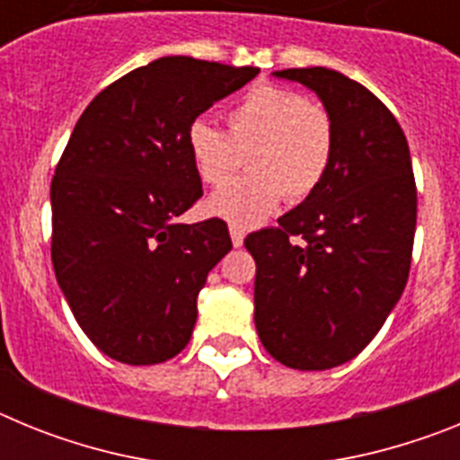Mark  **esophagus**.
<instances>
[{
    "label": "esophagus",
    "mask_w": 460,
    "mask_h": 460,
    "mask_svg": "<svg viewBox=\"0 0 460 460\" xmlns=\"http://www.w3.org/2000/svg\"><path fill=\"white\" fill-rule=\"evenodd\" d=\"M243 237H246V233H243L242 226H230V239H233L234 249L243 246Z\"/></svg>",
    "instance_id": "obj_1"
}]
</instances>
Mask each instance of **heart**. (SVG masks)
I'll return each instance as SVG.
<instances>
[{"instance_id":"b5f03b06","label":"heart","mask_w":460,"mask_h":460,"mask_svg":"<svg viewBox=\"0 0 460 460\" xmlns=\"http://www.w3.org/2000/svg\"><path fill=\"white\" fill-rule=\"evenodd\" d=\"M186 145L198 177L211 186L222 184L247 154L250 172L221 186L207 211L249 227L283 198L295 205L318 190L334 158L336 128L318 101L279 84H255L227 112V131L195 119Z\"/></svg>"}]
</instances>
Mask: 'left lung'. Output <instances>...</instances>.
Here are the masks:
<instances>
[{
  "label": "left lung",
  "mask_w": 460,
  "mask_h": 460,
  "mask_svg": "<svg viewBox=\"0 0 460 460\" xmlns=\"http://www.w3.org/2000/svg\"><path fill=\"white\" fill-rule=\"evenodd\" d=\"M274 75L318 93L336 147L315 193L243 239L258 267L255 329L276 361L324 371L359 355L403 295L417 186L403 128L364 84L323 66Z\"/></svg>",
  "instance_id": "8db88e82"
}]
</instances>
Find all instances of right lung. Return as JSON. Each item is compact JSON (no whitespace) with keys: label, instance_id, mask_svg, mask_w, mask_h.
I'll return each mask as SVG.
<instances>
[{"label":"right lung","instance_id":"1","mask_svg":"<svg viewBox=\"0 0 460 460\" xmlns=\"http://www.w3.org/2000/svg\"><path fill=\"white\" fill-rule=\"evenodd\" d=\"M255 66L161 57L93 96L55 168L52 267L101 352L131 367L186 348L207 274L233 249L226 221L177 223L202 198L189 126Z\"/></svg>","mask_w":460,"mask_h":460}]
</instances>
